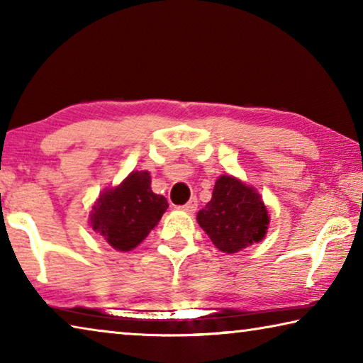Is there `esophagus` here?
<instances>
[{
	"instance_id": "34e87169",
	"label": "esophagus",
	"mask_w": 363,
	"mask_h": 363,
	"mask_svg": "<svg viewBox=\"0 0 363 363\" xmlns=\"http://www.w3.org/2000/svg\"><path fill=\"white\" fill-rule=\"evenodd\" d=\"M196 206H199V201H196V199H190V201H187L186 205H182V206H179V210H182V211H186V213H195V210H196Z\"/></svg>"
}]
</instances>
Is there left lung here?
<instances>
[{
    "label": "left lung",
    "mask_w": 363,
    "mask_h": 363,
    "mask_svg": "<svg viewBox=\"0 0 363 363\" xmlns=\"http://www.w3.org/2000/svg\"><path fill=\"white\" fill-rule=\"evenodd\" d=\"M196 220L214 247L230 255L266 237L269 214L256 189L223 174L214 184L211 200L196 214Z\"/></svg>",
    "instance_id": "1"
}]
</instances>
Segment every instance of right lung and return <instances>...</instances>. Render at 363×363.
I'll return each mask as SVG.
<instances>
[{"mask_svg": "<svg viewBox=\"0 0 363 363\" xmlns=\"http://www.w3.org/2000/svg\"><path fill=\"white\" fill-rule=\"evenodd\" d=\"M149 171H133L120 186L104 190L91 211V227L118 251H130L149 235L167 211L163 195L152 192Z\"/></svg>", "mask_w": 363, "mask_h": 363, "instance_id": "1", "label": "right lung"}]
</instances>
